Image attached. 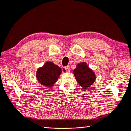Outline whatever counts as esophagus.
I'll return each instance as SVG.
<instances>
[{"label": "esophagus", "instance_id": "esophagus-1", "mask_svg": "<svg viewBox=\"0 0 131 131\" xmlns=\"http://www.w3.org/2000/svg\"><path fill=\"white\" fill-rule=\"evenodd\" d=\"M63 71L66 72H68V73L70 72V68H69V66H67L65 67L64 68H63Z\"/></svg>", "mask_w": 131, "mask_h": 131}]
</instances>
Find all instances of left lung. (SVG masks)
<instances>
[{
  "label": "left lung",
  "mask_w": 131,
  "mask_h": 131,
  "mask_svg": "<svg viewBox=\"0 0 131 131\" xmlns=\"http://www.w3.org/2000/svg\"><path fill=\"white\" fill-rule=\"evenodd\" d=\"M75 80L83 89H87L95 81L96 74L86 62L78 63L73 70Z\"/></svg>",
  "instance_id": "obj_1"
}]
</instances>
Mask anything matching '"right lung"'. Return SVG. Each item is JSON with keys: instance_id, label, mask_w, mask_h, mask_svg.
I'll return each instance as SVG.
<instances>
[{"instance_id": "1", "label": "right lung", "mask_w": 131, "mask_h": 131, "mask_svg": "<svg viewBox=\"0 0 131 131\" xmlns=\"http://www.w3.org/2000/svg\"><path fill=\"white\" fill-rule=\"evenodd\" d=\"M62 69L52 62H46L41 67L37 69L36 76L41 85L47 88H51L57 82Z\"/></svg>"}]
</instances>
